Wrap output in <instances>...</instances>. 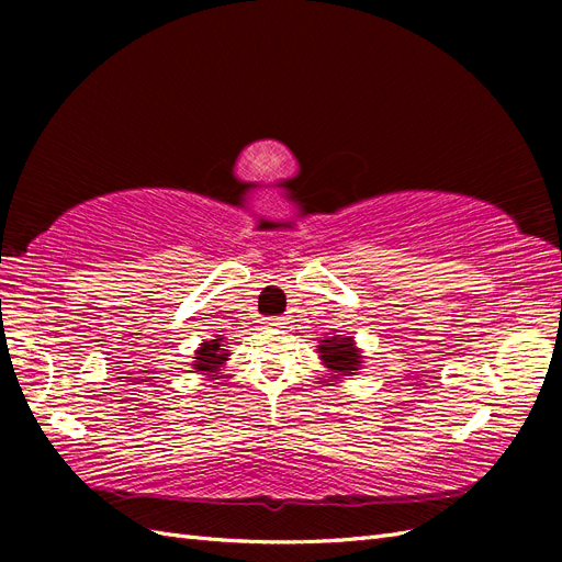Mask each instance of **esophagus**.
<instances>
[{
    "instance_id": "esophagus-1",
    "label": "esophagus",
    "mask_w": 562,
    "mask_h": 562,
    "mask_svg": "<svg viewBox=\"0 0 562 562\" xmlns=\"http://www.w3.org/2000/svg\"><path fill=\"white\" fill-rule=\"evenodd\" d=\"M265 323H267V326H283L285 318L283 316H274V318H267Z\"/></svg>"
}]
</instances>
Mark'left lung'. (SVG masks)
<instances>
[{"mask_svg": "<svg viewBox=\"0 0 562 562\" xmlns=\"http://www.w3.org/2000/svg\"><path fill=\"white\" fill-rule=\"evenodd\" d=\"M318 359L323 361L335 378L339 375H356V370H361L363 356L356 349L353 337H342V335H333L321 339L318 345Z\"/></svg>", "mask_w": 562, "mask_h": 562, "instance_id": "1", "label": "left lung"}]
</instances>
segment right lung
Wrapping results in <instances>:
<instances>
[{
	"label": "right lung",
	"instance_id": "obj_1",
	"mask_svg": "<svg viewBox=\"0 0 562 562\" xmlns=\"http://www.w3.org/2000/svg\"><path fill=\"white\" fill-rule=\"evenodd\" d=\"M223 339L225 337H215V339H209V342H201V347L194 351V370L201 372V375H220V368H223V363L227 361L229 356V349H223Z\"/></svg>",
	"mask_w": 562,
	"mask_h": 562
}]
</instances>
